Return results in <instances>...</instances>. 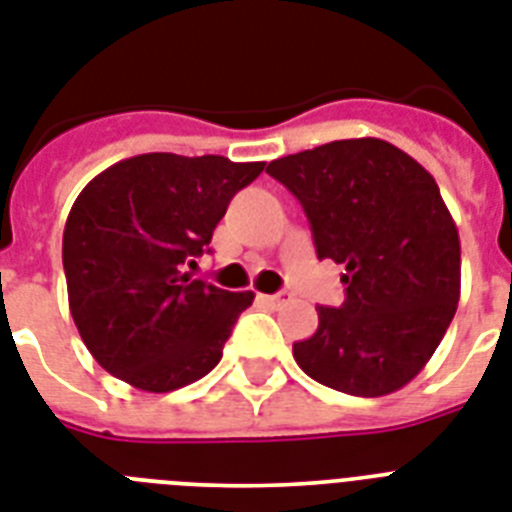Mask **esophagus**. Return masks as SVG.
<instances>
[{"mask_svg": "<svg viewBox=\"0 0 512 512\" xmlns=\"http://www.w3.org/2000/svg\"><path fill=\"white\" fill-rule=\"evenodd\" d=\"M286 299H289V292H276V294H260V302H265V305H270V307H278V305H284Z\"/></svg>", "mask_w": 512, "mask_h": 512, "instance_id": "esophagus-1", "label": "esophagus"}]
</instances>
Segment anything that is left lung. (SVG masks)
Returning <instances> with one entry per match:
<instances>
[{"label":"left lung","instance_id":"1","mask_svg":"<svg viewBox=\"0 0 512 512\" xmlns=\"http://www.w3.org/2000/svg\"><path fill=\"white\" fill-rule=\"evenodd\" d=\"M265 173L299 199L318 260L344 265L342 307L294 360L318 384L384 397L413 381L460 299V239L429 170L381 139H342L278 157Z\"/></svg>","mask_w":512,"mask_h":512}]
</instances>
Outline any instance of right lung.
Returning a JSON list of instances; mask_svg holds the SVG:
<instances>
[{
    "instance_id": "1",
    "label": "right lung",
    "mask_w": 512,
    "mask_h": 512,
    "mask_svg": "<svg viewBox=\"0 0 512 512\" xmlns=\"http://www.w3.org/2000/svg\"><path fill=\"white\" fill-rule=\"evenodd\" d=\"M265 162L149 152L91 178L70 207L62 268L70 315L102 368L144 392H173L223 357L252 292H226L186 268L210 252L228 202Z\"/></svg>"
}]
</instances>
